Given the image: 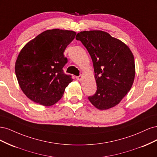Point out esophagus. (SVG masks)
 Segmentation results:
<instances>
[{"label":"esophagus","instance_id":"1","mask_svg":"<svg viewBox=\"0 0 157 157\" xmlns=\"http://www.w3.org/2000/svg\"><path fill=\"white\" fill-rule=\"evenodd\" d=\"M82 75H79V76H78V77H77V80H78V81H80V80H82Z\"/></svg>","mask_w":157,"mask_h":157}]
</instances>
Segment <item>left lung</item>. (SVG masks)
Masks as SVG:
<instances>
[{
  "mask_svg": "<svg viewBox=\"0 0 157 157\" xmlns=\"http://www.w3.org/2000/svg\"><path fill=\"white\" fill-rule=\"evenodd\" d=\"M93 62L97 90L89 101L98 109L115 107L130 91L135 77L134 58L124 42L102 31H81L76 36Z\"/></svg>",
  "mask_w": 157,
  "mask_h": 157,
  "instance_id": "1",
  "label": "left lung"
}]
</instances>
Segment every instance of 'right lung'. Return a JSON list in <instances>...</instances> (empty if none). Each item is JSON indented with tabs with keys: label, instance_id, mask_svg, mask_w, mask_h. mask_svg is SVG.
Returning a JSON list of instances; mask_svg holds the SVG:
<instances>
[{
	"label": "right lung",
	"instance_id": "1",
	"mask_svg": "<svg viewBox=\"0 0 157 157\" xmlns=\"http://www.w3.org/2000/svg\"><path fill=\"white\" fill-rule=\"evenodd\" d=\"M75 35L73 31L47 30L20 52L15 65L16 77L23 92L33 101L51 106L62 98L73 80L63 72L68 61L63 52Z\"/></svg>",
	"mask_w": 157,
	"mask_h": 157
}]
</instances>
